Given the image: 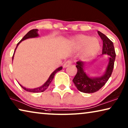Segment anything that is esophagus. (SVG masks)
<instances>
[{"instance_id": "34e87169", "label": "esophagus", "mask_w": 128, "mask_h": 128, "mask_svg": "<svg viewBox=\"0 0 128 128\" xmlns=\"http://www.w3.org/2000/svg\"><path fill=\"white\" fill-rule=\"evenodd\" d=\"M72 64V60H67V61H66L64 63V65H63V67H64V68H67V67H68V66H69L70 65H71Z\"/></svg>"}]
</instances>
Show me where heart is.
<instances>
[{"label":"heart","instance_id":"1","mask_svg":"<svg viewBox=\"0 0 128 128\" xmlns=\"http://www.w3.org/2000/svg\"><path fill=\"white\" fill-rule=\"evenodd\" d=\"M72 44L76 49L82 48V56L86 58L94 56L100 49L99 40L87 35H78L72 40Z\"/></svg>","mask_w":128,"mask_h":128}]
</instances>
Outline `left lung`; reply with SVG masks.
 Here are the masks:
<instances>
[{
	"instance_id": "left-lung-1",
	"label": "left lung",
	"mask_w": 128,
	"mask_h": 128,
	"mask_svg": "<svg viewBox=\"0 0 128 128\" xmlns=\"http://www.w3.org/2000/svg\"><path fill=\"white\" fill-rule=\"evenodd\" d=\"M98 34L103 41L102 54L109 56V63L105 74L100 77L93 78L89 77L84 72V62L78 60L76 62L77 72L72 80L78 90L83 93H93L98 91L106 83L113 72L116 58L113 44L105 34L100 31H98Z\"/></svg>"
}]
</instances>
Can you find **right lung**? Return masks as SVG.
<instances>
[{
  "mask_svg": "<svg viewBox=\"0 0 128 128\" xmlns=\"http://www.w3.org/2000/svg\"><path fill=\"white\" fill-rule=\"evenodd\" d=\"M38 29H32V30H31L30 31H28V32L24 35V37H23V38L22 39V40L20 41H19V42H18V44H17V46L16 47V48H15V49L14 53H15V50H16V48H17L19 44H20L22 41L23 40H25V39H26L30 38H35V37L38 36L39 35L38 34ZM14 53L13 56H12V60H13V58H14ZM62 69V67H60V68H58L57 69H56V70H55L54 72H53L52 74H51L50 77L48 78V80H47L46 82H45V84H44V85H42V86H40V87H39V88H35V89H27V88H26L23 87V86H22L21 84H20V86L23 88V89L25 90L26 91H27V92H32V93H40V92H44L45 90H46L47 89H48V86H49V84H50L51 82L52 81L53 78H54L55 74H56L58 72H59V71L61 70Z\"/></svg>",
  "mask_w": 128,
  "mask_h": 128,
  "instance_id": "right-lung-1",
  "label": "right lung"
}]
</instances>
